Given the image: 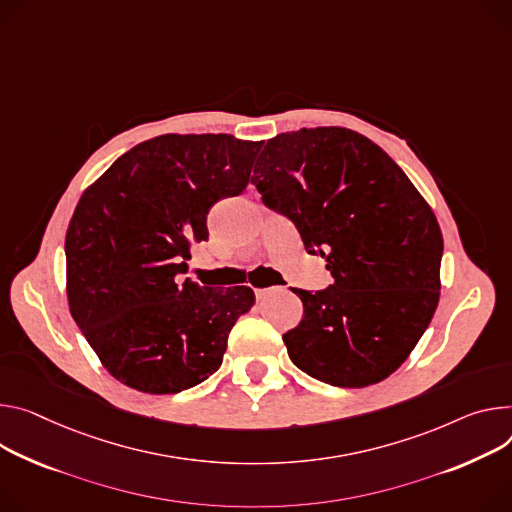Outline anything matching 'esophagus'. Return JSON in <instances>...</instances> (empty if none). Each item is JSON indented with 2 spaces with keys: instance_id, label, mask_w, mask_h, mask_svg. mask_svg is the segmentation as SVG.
<instances>
[{
  "instance_id": "obj_1",
  "label": "esophagus",
  "mask_w": 512,
  "mask_h": 512,
  "mask_svg": "<svg viewBox=\"0 0 512 512\" xmlns=\"http://www.w3.org/2000/svg\"><path fill=\"white\" fill-rule=\"evenodd\" d=\"M271 290H273V288H257V290H255V298H257V300H263V298H267V294H269Z\"/></svg>"
}]
</instances>
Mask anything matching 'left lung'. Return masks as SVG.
Here are the masks:
<instances>
[{
	"label": "left lung",
	"instance_id": "8db88e82",
	"mask_svg": "<svg viewBox=\"0 0 512 512\" xmlns=\"http://www.w3.org/2000/svg\"><path fill=\"white\" fill-rule=\"evenodd\" d=\"M251 183L333 275L324 290H294L304 316L282 337L294 365L337 388L388 378L439 302L443 237L429 204L376 143L337 126L277 134Z\"/></svg>",
	"mask_w": 512,
	"mask_h": 512
}]
</instances>
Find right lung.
I'll list each match as a JSON object with an SVG mask.
<instances>
[{
	"label": "right lung",
	"mask_w": 512,
	"mask_h": 512,
	"mask_svg": "<svg viewBox=\"0 0 512 512\" xmlns=\"http://www.w3.org/2000/svg\"><path fill=\"white\" fill-rule=\"evenodd\" d=\"M261 145L230 134H163L116 159L81 196L65 237L69 308L122 384L179 394L220 367L230 329L255 294L181 275L192 243L208 241L210 208L247 190Z\"/></svg>",
	"instance_id": "add662e5"
}]
</instances>
